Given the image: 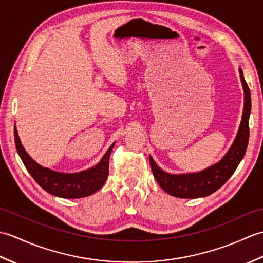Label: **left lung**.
<instances>
[{
	"mask_svg": "<svg viewBox=\"0 0 263 263\" xmlns=\"http://www.w3.org/2000/svg\"><path fill=\"white\" fill-rule=\"evenodd\" d=\"M242 86L244 89L243 116L237 136L231 149L220 161L198 173L190 174H170L160 170L149 156L150 166L156 181L165 192L176 198L195 199L206 197L220 189L227 182L243 159L249 143V117L251 113V92L248 83L245 82L243 71L239 69Z\"/></svg>",
	"mask_w": 263,
	"mask_h": 263,
	"instance_id": "8db88e82",
	"label": "left lung"
}]
</instances>
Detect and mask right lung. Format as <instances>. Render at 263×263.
Listing matches in <instances>:
<instances>
[{
	"label": "right lung",
	"instance_id": "1",
	"mask_svg": "<svg viewBox=\"0 0 263 263\" xmlns=\"http://www.w3.org/2000/svg\"><path fill=\"white\" fill-rule=\"evenodd\" d=\"M14 142L16 152H18L22 163H24L33 180L38 183V185L49 194L66 199L88 197V195L97 192L104 185L106 178L108 176L109 156L115 144V142L111 144L96 166L87 171L68 174V173H60L48 170L37 164L26 153L25 148L22 147L15 126Z\"/></svg>",
	"mask_w": 263,
	"mask_h": 263
}]
</instances>
